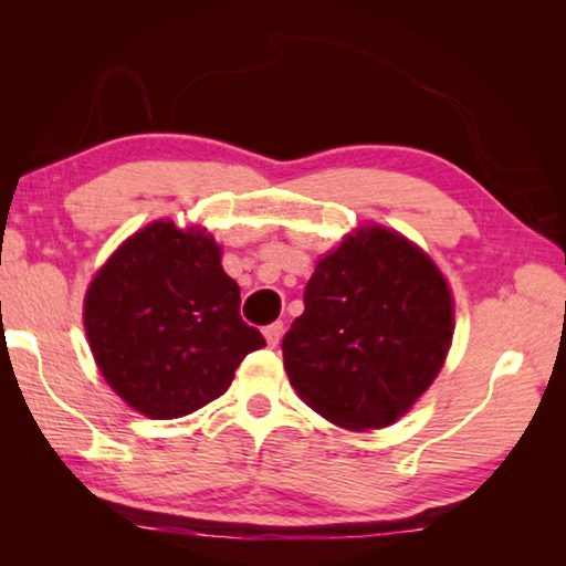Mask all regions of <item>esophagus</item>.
<instances>
[{
    "instance_id": "obj_1",
    "label": "esophagus",
    "mask_w": 566,
    "mask_h": 566,
    "mask_svg": "<svg viewBox=\"0 0 566 566\" xmlns=\"http://www.w3.org/2000/svg\"><path fill=\"white\" fill-rule=\"evenodd\" d=\"M282 334H284L282 322H274V324H270V327H264V339H266V344H270V347H276V344H280Z\"/></svg>"
}]
</instances>
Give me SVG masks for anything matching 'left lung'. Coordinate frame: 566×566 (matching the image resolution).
<instances>
[{"label":"left lung","mask_w":566,"mask_h":566,"mask_svg":"<svg viewBox=\"0 0 566 566\" xmlns=\"http://www.w3.org/2000/svg\"><path fill=\"white\" fill-rule=\"evenodd\" d=\"M452 337V286L432 256L397 229L361 224L314 264L282 342L284 369L306 407L371 432L432 387Z\"/></svg>","instance_id":"left-lung-1"}]
</instances>
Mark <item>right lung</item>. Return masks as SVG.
Returning a JSON list of instances; mask_svg holds the SVG:
<instances>
[{
  "label": "right lung",
  "mask_w": 566,
  "mask_h": 566,
  "mask_svg": "<svg viewBox=\"0 0 566 566\" xmlns=\"http://www.w3.org/2000/svg\"><path fill=\"white\" fill-rule=\"evenodd\" d=\"M84 332L114 395L149 419L222 397L260 329L239 317V284L202 224L157 219L114 249L84 294Z\"/></svg>",
  "instance_id": "add662e5"
}]
</instances>
